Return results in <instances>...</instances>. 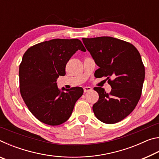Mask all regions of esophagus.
<instances>
[{"instance_id":"34e87169","label":"esophagus","mask_w":159,"mask_h":159,"mask_svg":"<svg viewBox=\"0 0 159 159\" xmlns=\"http://www.w3.org/2000/svg\"><path fill=\"white\" fill-rule=\"evenodd\" d=\"M83 90H84V93L89 92V91L92 90V88H91L90 87H84L83 88Z\"/></svg>"}]
</instances>
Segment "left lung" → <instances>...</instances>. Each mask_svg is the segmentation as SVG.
Segmentation results:
<instances>
[{
  "label": "left lung",
  "mask_w": 159,
  "mask_h": 159,
  "mask_svg": "<svg viewBox=\"0 0 159 159\" xmlns=\"http://www.w3.org/2000/svg\"><path fill=\"white\" fill-rule=\"evenodd\" d=\"M82 40L99 66L96 77H107L111 87L109 93L104 88H94L99 94L93 107L94 114L104 123L119 122L133 111L140 99L145 76L140 54L130 43L113 37Z\"/></svg>",
  "instance_id": "left-lung-1"
}]
</instances>
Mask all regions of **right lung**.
<instances>
[{"mask_svg": "<svg viewBox=\"0 0 159 159\" xmlns=\"http://www.w3.org/2000/svg\"><path fill=\"white\" fill-rule=\"evenodd\" d=\"M85 49L79 39H52L26 50L20 65V93L38 120L58 125L71 116L76 101L83 94L80 87L59 89V76L66 74V64L77 50Z\"/></svg>", "mask_w": 159, "mask_h": 159, "instance_id": "add662e5", "label": "right lung"}]
</instances>
